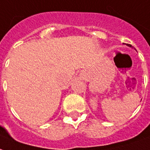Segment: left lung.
<instances>
[{
  "mask_svg": "<svg viewBox=\"0 0 150 150\" xmlns=\"http://www.w3.org/2000/svg\"><path fill=\"white\" fill-rule=\"evenodd\" d=\"M127 45V46H129V47H132V46L131 45Z\"/></svg>",
  "mask_w": 150,
  "mask_h": 150,
  "instance_id": "8db88e82",
  "label": "left lung"
}]
</instances>
